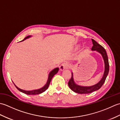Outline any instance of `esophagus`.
Listing matches in <instances>:
<instances>
[{
    "instance_id": "1",
    "label": "esophagus",
    "mask_w": 120,
    "mask_h": 120,
    "mask_svg": "<svg viewBox=\"0 0 120 120\" xmlns=\"http://www.w3.org/2000/svg\"><path fill=\"white\" fill-rule=\"evenodd\" d=\"M68 63H63L60 66V67H59L60 70L61 71H64V70L67 69V68H68Z\"/></svg>"
}]
</instances>
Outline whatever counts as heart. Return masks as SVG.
<instances>
[{"label": "heart", "mask_w": 120, "mask_h": 120, "mask_svg": "<svg viewBox=\"0 0 120 120\" xmlns=\"http://www.w3.org/2000/svg\"><path fill=\"white\" fill-rule=\"evenodd\" d=\"M79 46H77V48ZM89 51V47L86 46H83L82 49H81V50L80 51L79 53V55H78V58H80L81 57H82L83 55H85L86 53L87 52Z\"/></svg>", "instance_id": "obj_1"}]
</instances>
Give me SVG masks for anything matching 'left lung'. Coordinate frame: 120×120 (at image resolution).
<instances>
[{
  "instance_id": "left-lung-1",
  "label": "left lung",
  "mask_w": 120,
  "mask_h": 120,
  "mask_svg": "<svg viewBox=\"0 0 120 120\" xmlns=\"http://www.w3.org/2000/svg\"><path fill=\"white\" fill-rule=\"evenodd\" d=\"M92 41L93 43V47H92L91 49L92 51H96V52H99L102 56L104 61V64H105V71H104L103 77L100 81L95 85L91 86H82L77 85L74 80L73 73H72V77H71L70 81H68V85L71 90L75 92V93L78 94H88L98 90L101 87V86L105 82L107 76L109 73V65L108 56L105 49H104L102 46L98 44L95 40L92 39Z\"/></svg>"
}]
</instances>
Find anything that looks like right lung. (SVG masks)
Here are the masks:
<instances>
[{"mask_svg":"<svg viewBox=\"0 0 120 120\" xmlns=\"http://www.w3.org/2000/svg\"><path fill=\"white\" fill-rule=\"evenodd\" d=\"M30 37H31V35H28V36H27L22 41H23L26 40L27 39H28V38H30ZM58 71H59V68H54V69H53L52 71H50L49 74V75H48V79H47L46 83L44 85V86H43L42 88L39 89H37V90H31V91H26V90H22V89L18 88L17 86L15 85L14 82H13V83L18 90H19V91L22 92V93L28 94V95H38V94H40L41 93L44 92V91H45L47 90L48 88V86H49V85L50 83V81H51V80H52V78L53 76L58 73Z\"/></svg>","mask_w":120,"mask_h":120,"instance_id":"right-lung-1","label":"right lung"}]
</instances>
